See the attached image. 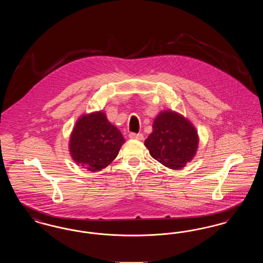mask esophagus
Here are the masks:
<instances>
[{
	"instance_id": "esophagus-1",
	"label": "esophagus",
	"mask_w": 263,
	"mask_h": 263,
	"mask_svg": "<svg viewBox=\"0 0 263 263\" xmlns=\"http://www.w3.org/2000/svg\"><path fill=\"white\" fill-rule=\"evenodd\" d=\"M129 138L132 140H143V134L140 133H130Z\"/></svg>"
}]
</instances>
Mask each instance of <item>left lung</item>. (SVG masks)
Returning a JSON list of instances; mask_svg holds the SVG:
<instances>
[{"label":"left lung","instance_id":"obj_1","mask_svg":"<svg viewBox=\"0 0 263 263\" xmlns=\"http://www.w3.org/2000/svg\"><path fill=\"white\" fill-rule=\"evenodd\" d=\"M198 142L197 131L191 122L178 113L165 110L155 118L145 146L159 163L179 170L193 159Z\"/></svg>","mask_w":263,"mask_h":263}]
</instances>
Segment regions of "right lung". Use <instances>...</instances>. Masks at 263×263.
<instances>
[{"label": "right lung", "mask_w": 263, "mask_h": 263, "mask_svg": "<svg viewBox=\"0 0 263 263\" xmlns=\"http://www.w3.org/2000/svg\"><path fill=\"white\" fill-rule=\"evenodd\" d=\"M125 139L101 111L81 116L70 137L69 149L77 164L100 172L117 157Z\"/></svg>", "instance_id": "1"}]
</instances>
